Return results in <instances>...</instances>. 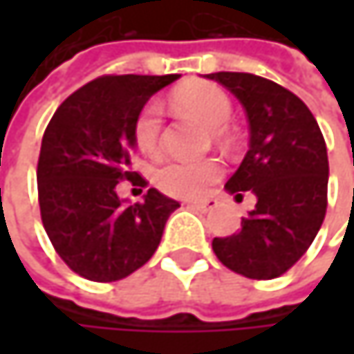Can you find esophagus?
Returning a JSON list of instances; mask_svg holds the SVG:
<instances>
[{
  "label": "esophagus",
  "mask_w": 354,
  "mask_h": 354,
  "mask_svg": "<svg viewBox=\"0 0 354 354\" xmlns=\"http://www.w3.org/2000/svg\"><path fill=\"white\" fill-rule=\"evenodd\" d=\"M188 207L201 211V213H207V211H213L217 207V201L215 198H205V201H190Z\"/></svg>",
  "instance_id": "34e87169"
}]
</instances>
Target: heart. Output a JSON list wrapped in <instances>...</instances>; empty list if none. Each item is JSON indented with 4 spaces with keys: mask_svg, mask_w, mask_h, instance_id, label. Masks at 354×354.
Listing matches in <instances>:
<instances>
[{
    "mask_svg": "<svg viewBox=\"0 0 354 354\" xmlns=\"http://www.w3.org/2000/svg\"><path fill=\"white\" fill-rule=\"evenodd\" d=\"M172 106L194 116L205 127L211 129V137L215 143H230L232 135L227 122L232 118V100L230 96L207 82H192L178 88L172 94ZM162 135V108L156 102H149L139 112L135 120V141L137 147L153 156L160 149ZM221 174V168L215 160L203 162H168L156 170V184L170 196L192 198L203 194Z\"/></svg>",
    "mask_w": 354,
    "mask_h": 354,
    "instance_id": "heart-1",
    "label": "heart"
}]
</instances>
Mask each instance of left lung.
I'll return each mask as SVG.
<instances>
[{
    "label": "left lung",
    "mask_w": 354,
    "mask_h": 354,
    "mask_svg": "<svg viewBox=\"0 0 354 354\" xmlns=\"http://www.w3.org/2000/svg\"><path fill=\"white\" fill-rule=\"evenodd\" d=\"M205 77L230 90L248 116L250 149L225 190L256 196L242 230L215 238L213 252L248 279L281 277L312 246L326 215V141L310 108L283 86L234 71Z\"/></svg>",
    "instance_id": "obj_1"
}]
</instances>
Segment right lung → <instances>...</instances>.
Instances as JSON below:
<instances>
[{
	"mask_svg": "<svg viewBox=\"0 0 354 354\" xmlns=\"http://www.w3.org/2000/svg\"><path fill=\"white\" fill-rule=\"evenodd\" d=\"M172 75H104L73 92L53 114L38 158L44 232L63 262L84 279L112 283L141 268L158 250L180 203L149 188L143 203L116 194L133 172L135 120Z\"/></svg>",
	"mask_w": 354,
	"mask_h": 354,
	"instance_id": "right-lung-1",
	"label": "right lung"
}]
</instances>
